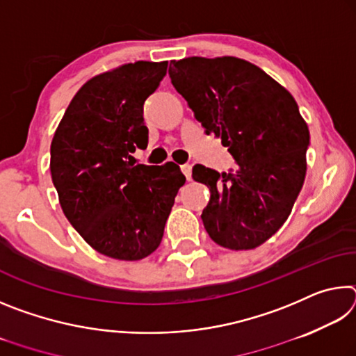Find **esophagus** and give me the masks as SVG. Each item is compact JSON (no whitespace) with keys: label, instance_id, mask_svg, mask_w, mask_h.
Listing matches in <instances>:
<instances>
[{"label":"esophagus","instance_id":"34e87169","mask_svg":"<svg viewBox=\"0 0 356 356\" xmlns=\"http://www.w3.org/2000/svg\"><path fill=\"white\" fill-rule=\"evenodd\" d=\"M180 170H182L186 180H191V165H182L180 166Z\"/></svg>","mask_w":356,"mask_h":356}]
</instances>
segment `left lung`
Masks as SVG:
<instances>
[{
	"instance_id": "1",
	"label": "left lung",
	"mask_w": 356,
	"mask_h": 356,
	"mask_svg": "<svg viewBox=\"0 0 356 356\" xmlns=\"http://www.w3.org/2000/svg\"><path fill=\"white\" fill-rule=\"evenodd\" d=\"M171 64L172 86L237 163L222 174L193 168L210 190L204 227L225 248H256L284 225L303 186L308 125L292 95L254 64L231 56Z\"/></svg>"
}]
</instances>
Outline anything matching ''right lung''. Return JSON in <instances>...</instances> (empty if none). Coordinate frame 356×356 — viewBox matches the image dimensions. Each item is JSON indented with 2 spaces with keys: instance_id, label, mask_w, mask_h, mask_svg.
I'll use <instances>...</instances> for the list:
<instances>
[{
  "instance_id": "1",
  "label": "right lung",
  "mask_w": 356,
  "mask_h": 356,
  "mask_svg": "<svg viewBox=\"0 0 356 356\" xmlns=\"http://www.w3.org/2000/svg\"><path fill=\"white\" fill-rule=\"evenodd\" d=\"M168 63L138 61L97 75L72 99L51 141L50 171L63 212L100 254L140 261L163 238L185 176L172 161L135 165L149 130L144 102Z\"/></svg>"
}]
</instances>
